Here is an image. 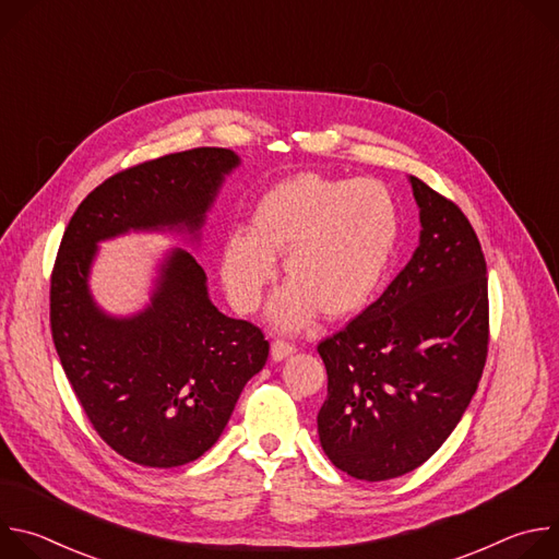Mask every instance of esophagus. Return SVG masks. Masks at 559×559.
I'll use <instances>...</instances> for the list:
<instances>
[{"instance_id": "34e87169", "label": "esophagus", "mask_w": 559, "mask_h": 559, "mask_svg": "<svg viewBox=\"0 0 559 559\" xmlns=\"http://www.w3.org/2000/svg\"><path fill=\"white\" fill-rule=\"evenodd\" d=\"M294 352H296L294 343H287V341H274L272 343V358L274 360H283V358H287Z\"/></svg>"}]
</instances>
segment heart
Returning <instances> with one entry per match:
<instances>
[{
  "instance_id": "b5f03b06",
  "label": "heart",
  "mask_w": 559,
  "mask_h": 559,
  "mask_svg": "<svg viewBox=\"0 0 559 559\" xmlns=\"http://www.w3.org/2000/svg\"><path fill=\"white\" fill-rule=\"evenodd\" d=\"M401 238V210L376 179L296 175L254 205L250 231L221 246V278L238 311H254L285 257L292 281L272 302V321L302 328L316 309L328 318L362 311L380 294Z\"/></svg>"
}]
</instances>
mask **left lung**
I'll return each mask as SVG.
<instances>
[{
	"label": "left lung",
	"mask_w": 559,
	"mask_h": 559,
	"mask_svg": "<svg viewBox=\"0 0 559 559\" xmlns=\"http://www.w3.org/2000/svg\"><path fill=\"white\" fill-rule=\"evenodd\" d=\"M420 246L341 332L318 343L328 397L318 436L356 480L380 483L427 462L460 423L489 352V283L464 212L409 177Z\"/></svg>",
	"instance_id": "1"
}]
</instances>
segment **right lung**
<instances>
[{
	"mask_svg": "<svg viewBox=\"0 0 559 559\" xmlns=\"http://www.w3.org/2000/svg\"><path fill=\"white\" fill-rule=\"evenodd\" d=\"M225 147L152 158L97 186L72 214L50 276V330L66 378L102 440L130 462L170 468L223 433L246 382L267 360L261 328L221 313L186 250L162 265L147 309L104 313L88 289L97 243L128 229L194 234L223 177Z\"/></svg>",
	"mask_w": 559,
	"mask_h": 559,
	"instance_id": "add662e5",
	"label": "right lung"
}]
</instances>
